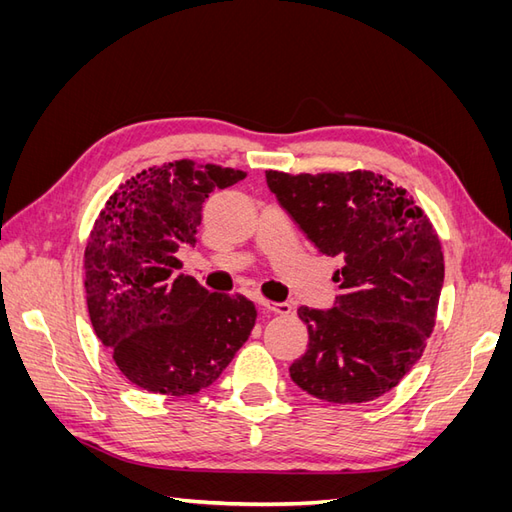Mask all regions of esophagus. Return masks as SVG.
<instances>
[{
	"label": "esophagus",
	"instance_id": "obj_1",
	"mask_svg": "<svg viewBox=\"0 0 512 512\" xmlns=\"http://www.w3.org/2000/svg\"><path fill=\"white\" fill-rule=\"evenodd\" d=\"M258 303H260V307L265 309V312H269V314L286 316V314L292 312V305H288V303H275V301H267V299H260Z\"/></svg>",
	"mask_w": 512,
	"mask_h": 512
}]
</instances>
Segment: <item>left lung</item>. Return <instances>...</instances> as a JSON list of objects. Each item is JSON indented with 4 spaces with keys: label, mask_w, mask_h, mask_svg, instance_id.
Listing matches in <instances>:
<instances>
[{
    "label": "left lung",
    "mask_w": 512,
    "mask_h": 512,
    "mask_svg": "<svg viewBox=\"0 0 512 512\" xmlns=\"http://www.w3.org/2000/svg\"><path fill=\"white\" fill-rule=\"evenodd\" d=\"M269 190L322 254L342 269L333 309L299 307L309 344L292 382L333 404H365L395 389L436 327L444 254L408 190L371 170L290 175Z\"/></svg>",
    "instance_id": "8db88e82"
}]
</instances>
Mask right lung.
Listing matches in <instances>:
<instances>
[{"label":"right lung","mask_w":512,"mask_h":512,"mask_svg":"<svg viewBox=\"0 0 512 512\" xmlns=\"http://www.w3.org/2000/svg\"><path fill=\"white\" fill-rule=\"evenodd\" d=\"M243 170L175 160L121 183L85 247L87 309L100 342L132 384L194 395L220 378L256 324L243 294L209 292L179 273V247L196 245L211 192Z\"/></svg>","instance_id":"1"}]
</instances>
